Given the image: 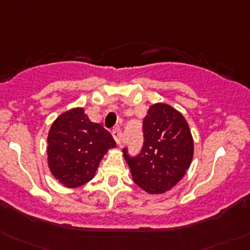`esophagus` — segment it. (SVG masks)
<instances>
[{"label":"esophagus","mask_w":250,"mask_h":250,"mask_svg":"<svg viewBox=\"0 0 250 250\" xmlns=\"http://www.w3.org/2000/svg\"><path fill=\"white\" fill-rule=\"evenodd\" d=\"M112 136H113L116 143L120 146H122V132H121L120 128H114L113 132H112Z\"/></svg>","instance_id":"esophagus-1"}]
</instances>
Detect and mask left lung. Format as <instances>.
<instances>
[{
  "label": "left lung",
  "instance_id": "left-lung-1",
  "mask_svg": "<svg viewBox=\"0 0 250 250\" xmlns=\"http://www.w3.org/2000/svg\"><path fill=\"white\" fill-rule=\"evenodd\" d=\"M144 143L137 157L123 149L134 183L159 195L174 188L192 162L193 139L185 117L167 104H151L143 120Z\"/></svg>",
  "mask_w": 250,
  "mask_h": 250
}]
</instances>
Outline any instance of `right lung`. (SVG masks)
Here are the masks:
<instances>
[{
  "instance_id": "add662e5",
  "label": "right lung",
  "mask_w": 250,
  "mask_h": 250,
  "mask_svg": "<svg viewBox=\"0 0 250 250\" xmlns=\"http://www.w3.org/2000/svg\"><path fill=\"white\" fill-rule=\"evenodd\" d=\"M114 146L111 133L100 123L91 122L85 109H69L49 129V169L64 186L79 188L95 176L104 155Z\"/></svg>"
}]
</instances>
